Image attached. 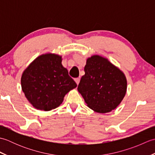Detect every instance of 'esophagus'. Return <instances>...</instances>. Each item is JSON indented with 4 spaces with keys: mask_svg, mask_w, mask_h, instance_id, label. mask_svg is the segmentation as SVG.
I'll list each match as a JSON object with an SVG mask.
<instances>
[{
    "mask_svg": "<svg viewBox=\"0 0 155 155\" xmlns=\"http://www.w3.org/2000/svg\"><path fill=\"white\" fill-rule=\"evenodd\" d=\"M74 81L76 82V83H77V84H79V83H80V78H76L75 79H74Z\"/></svg>",
    "mask_w": 155,
    "mask_h": 155,
    "instance_id": "34e87169",
    "label": "esophagus"
}]
</instances>
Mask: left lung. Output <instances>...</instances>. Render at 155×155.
<instances>
[{
	"mask_svg": "<svg viewBox=\"0 0 155 155\" xmlns=\"http://www.w3.org/2000/svg\"><path fill=\"white\" fill-rule=\"evenodd\" d=\"M78 91L87 106L98 113L116 108L127 92V78L119 68L99 55L87 58Z\"/></svg>",
	"mask_w": 155,
	"mask_h": 155,
	"instance_id": "left-lung-1",
	"label": "left lung"
}]
</instances>
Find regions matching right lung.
<instances>
[{
	"instance_id": "add662e5",
	"label": "right lung",
	"mask_w": 155,
	"mask_h": 155,
	"mask_svg": "<svg viewBox=\"0 0 155 155\" xmlns=\"http://www.w3.org/2000/svg\"><path fill=\"white\" fill-rule=\"evenodd\" d=\"M61 62V56L42 54L23 72L22 90L37 109L48 111L56 108L62 104L65 94L77 87Z\"/></svg>"
}]
</instances>
